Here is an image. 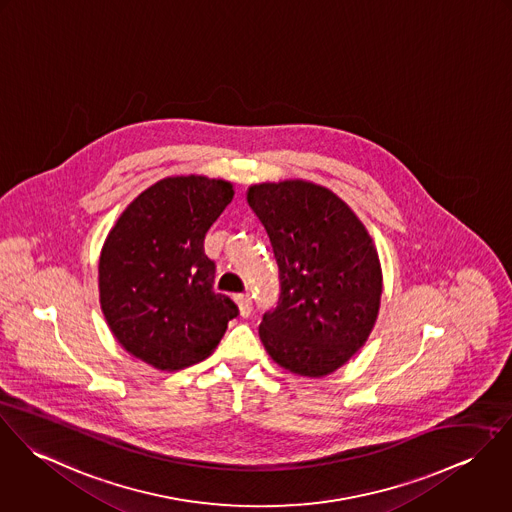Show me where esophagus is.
<instances>
[{"label": "esophagus", "instance_id": "esophagus-1", "mask_svg": "<svg viewBox=\"0 0 512 512\" xmlns=\"http://www.w3.org/2000/svg\"><path fill=\"white\" fill-rule=\"evenodd\" d=\"M235 302L239 306V314L245 318L253 312V300H251V294L249 292H243V294H237L235 296Z\"/></svg>", "mask_w": 512, "mask_h": 512}]
</instances>
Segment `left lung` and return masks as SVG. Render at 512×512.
<instances>
[{"label":"left lung","mask_w":512,"mask_h":512,"mask_svg":"<svg viewBox=\"0 0 512 512\" xmlns=\"http://www.w3.org/2000/svg\"><path fill=\"white\" fill-rule=\"evenodd\" d=\"M247 202L267 231L281 292L259 336L284 369L324 377L367 341L383 275L365 226L334 192L304 180L255 184Z\"/></svg>","instance_id":"left-lung-1"}]
</instances>
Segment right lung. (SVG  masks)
I'll return each instance as SVG.
<instances>
[{"label": "right lung", "mask_w": 512, "mask_h": 512, "mask_svg": "<svg viewBox=\"0 0 512 512\" xmlns=\"http://www.w3.org/2000/svg\"><path fill=\"white\" fill-rule=\"evenodd\" d=\"M233 198L226 180L171 176L119 216L100 257V302L131 355L172 371L208 357L239 314L214 290L204 237Z\"/></svg>", "instance_id": "right-lung-1"}]
</instances>
